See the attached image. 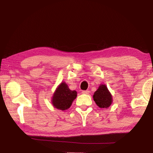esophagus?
Returning <instances> with one entry per match:
<instances>
[{
    "mask_svg": "<svg viewBox=\"0 0 153 153\" xmlns=\"http://www.w3.org/2000/svg\"><path fill=\"white\" fill-rule=\"evenodd\" d=\"M82 93L84 94H88L90 93V91L89 90H83V91H82Z\"/></svg>",
    "mask_w": 153,
    "mask_h": 153,
    "instance_id": "esophagus-1",
    "label": "esophagus"
}]
</instances>
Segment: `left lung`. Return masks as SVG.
<instances>
[{
  "label": "left lung",
  "instance_id": "8db88e82",
  "mask_svg": "<svg viewBox=\"0 0 153 153\" xmlns=\"http://www.w3.org/2000/svg\"><path fill=\"white\" fill-rule=\"evenodd\" d=\"M96 105L100 108H108L112 103V96L105 85H100L93 95Z\"/></svg>",
  "mask_w": 153,
  "mask_h": 153
}]
</instances>
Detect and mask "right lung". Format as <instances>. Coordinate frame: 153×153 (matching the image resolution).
<instances>
[{
	"mask_svg": "<svg viewBox=\"0 0 153 153\" xmlns=\"http://www.w3.org/2000/svg\"><path fill=\"white\" fill-rule=\"evenodd\" d=\"M76 96L77 92L75 90H71L66 83L61 82L53 96L52 104L59 110L63 111L67 110L71 107Z\"/></svg>",
	"mask_w": 153,
	"mask_h": 153,
	"instance_id": "right-lung-1",
	"label": "right lung"
}]
</instances>
